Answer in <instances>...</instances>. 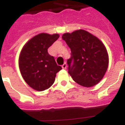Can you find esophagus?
I'll return each mask as SVG.
<instances>
[{"instance_id":"34e87169","label":"esophagus","mask_w":125,"mask_h":125,"mask_svg":"<svg viewBox=\"0 0 125 125\" xmlns=\"http://www.w3.org/2000/svg\"><path fill=\"white\" fill-rule=\"evenodd\" d=\"M62 68L63 69H66V68H67V64H66L65 62L62 65Z\"/></svg>"}]
</instances>
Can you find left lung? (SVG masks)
Segmentation results:
<instances>
[{
	"instance_id": "left-lung-1",
	"label": "left lung",
	"mask_w": 125,
	"mask_h": 125,
	"mask_svg": "<svg viewBox=\"0 0 125 125\" xmlns=\"http://www.w3.org/2000/svg\"><path fill=\"white\" fill-rule=\"evenodd\" d=\"M62 38L71 49L68 73L73 80L85 87L98 84L107 71L109 62L104 43L84 30L64 33Z\"/></svg>"
}]
</instances>
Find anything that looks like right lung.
Instances as JSON below:
<instances>
[{"label":"right lung","instance_id":"add662e5","mask_svg":"<svg viewBox=\"0 0 125 125\" xmlns=\"http://www.w3.org/2000/svg\"><path fill=\"white\" fill-rule=\"evenodd\" d=\"M59 37L58 34L41 33L24 45L19 57L21 75L34 90L43 91L54 84L56 75L62 69L48 54V49Z\"/></svg>","mask_w":125,"mask_h":125}]
</instances>
